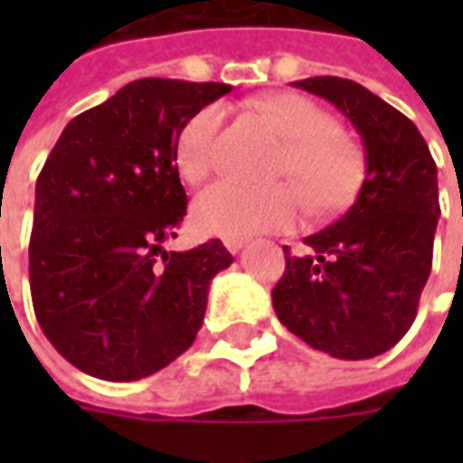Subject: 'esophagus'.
Wrapping results in <instances>:
<instances>
[{
    "label": "esophagus",
    "instance_id": "esophagus-1",
    "mask_svg": "<svg viewBox=\"0 0 463 463\" xmlns=\"http://www.w3.org/2000/svg\"><path fill=\"white\" fill-rule=\"evenodd\" d=\"M225 248H228V252H232V255H238V252L245 248V241H225Z\"/></svg>",
    "mask_w": 463,
    "mask_h": 463
}]
</instances>
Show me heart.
I'll return each mask as SVG.
<instances>
[{"mask_svg":"<svg viewBox=\"0 0 463 463\" xmlns=\"http://www.w3.org/2000/svg\"><path fill=\"white\" fill-rule=\"evenodd\" d=\"M255 111L285 138L278 173L300 181L312 211H335L352 198L362 171L359 151L347 133L330 126L322 106L302 94H270L255 104ZM221 126L218 104L203 106L183 123L175 138V168L185 183H201L213 171ZM302 205L305 198L295 183L250 188L221 181L195 195L191 221L203 235L242 241L290 228L300 218Z\"/></svg>","mask_w":463,"mask_h":463,"instance_id":"b5f03b06","label":"heart"}]
</instances>
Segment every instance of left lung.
I'll return each mask as SVG.
<instances>
[{"mask_svg":"<svg viewBox=\"0 0 463 463\" xmlns=\"http://www.w3.org/2000/svg\"><path fill=\"white\" fill-rule=\"evenodd\" d=\"M292 86L345 114L367 171L349 211L305 238L310 255L285 248L272 307L292 335L330 357H377L407 335L431 272L437 163L417 126L357 81L312 76Z\"/></svg>","mask_w":463,"mask_h":463,"instance_id":"1","label":"left lung"}]
</instances>
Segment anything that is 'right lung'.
<instances>
[{"label": "right lung", "mask_w": 463, "mask_h": 463, "mask_svg": "<svg viewBox=\"0 0 463 463\" xmlns=\"http://www.w3.org/2000/svg\"><path fill=\"white\" fill-rule=\"evenodd\" d=\"M228 84L138 79L66 123L36 181L29 282L36 320L86 374L133 382L191 347L221 241L165 252L185 215L175 138Z\"/></svg>", "instance_id": "obj_1"}]
</instances>
